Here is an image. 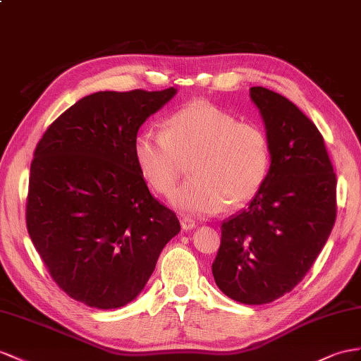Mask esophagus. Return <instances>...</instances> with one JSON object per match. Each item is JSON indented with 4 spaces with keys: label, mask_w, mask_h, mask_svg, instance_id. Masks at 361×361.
<instances>
[{
    "label": "esophagus",
    "mask_w": 361,
    "mask_h": 361,
    "mask_svg": "<svg viewBox=\"0 0 361 361\" xmlns=\"http://www.w3.org/2000/svg\"><path fill=\"white\" fill-rule=\"evenodd\" d=\"M180 223H181V228L183 230H192V228L197 227L195 219H192L189 216H181L180 218Z\"/></svg>",
    "instance_id": "34e87169"
}]
</instances>
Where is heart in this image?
Segmentation results:
<instances>
[{
	"label": "heart",
	"mask_w": 361,
	"mask_h": 361,
	"mask_svg": "<svg viewBox=\"0 0 361 361\" xmlns=\"http://www.w3.org/2000/svg\"><path fill=\"white\" fill-rule=\"evenodd\" d=\"M133 154L147 184L168 197L178 183L181 161L190 180L172 195V206L189 215L215 214L223 204L243 206L261 189L270 169V142L259 125L209 100L197 99L164 120L163 133L142 129Z\"/></svg>",
	"instance_id": "obj_1"
}]
</instances>
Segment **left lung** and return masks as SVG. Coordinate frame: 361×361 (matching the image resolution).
<instances>
[{"label":"left lung","mask_w":361,"mask_h":361,"mask_svg":"<svg viewBox=\"0 0 361 361\" xmlns=\"http://www.w3.org/2000/svg\"><path fill=\"white\" fill-rule=\"evenodd\" d=\"M271 164L247 209L221 226L212 264L218 288L245 305L270 303L310 271L336 223L337 178L325 142L286 97L252 87Z\"/></svg>","instance_id":"obj_1"}]
</instances>
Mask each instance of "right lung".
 Here are the masks:
<instances>
[{
  "mask_svg": "<svg viewBox=\"0 0 361 361\" xmlns=\"http://www.w3.org/2000/svg\"><path fill=\"white\" fill-rule=\"evenodd\" d=\"M99 91L62 113L36 145L25 221L53 281L70 298L114 310L134 300L180 221L137 168L134 137L175 96Z\"/></svg>",
  "mask_w": 361,
  "mask_h": 361,
  "instance_id": "add662e5",
  "label": "right lung"
}]
</instances>
